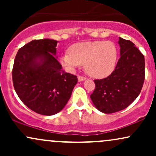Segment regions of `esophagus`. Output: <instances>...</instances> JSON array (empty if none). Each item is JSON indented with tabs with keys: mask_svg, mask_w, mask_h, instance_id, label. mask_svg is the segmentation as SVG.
Wrapping results in <instances>:
<instances>
[{
	"mask_svg": "<svg viewBox=\"0 0 156 156\" xmlns=\"http://www.w3.org/2000/svg\"><path fill=\"white\" fill-rule=\"evenodd\" d=\"M86 77H83V76H78V81H83V80H86Z\"/></svg>",
	"mask_w": 156,
	"mask_h": 156,
	"instance_id": "1",
	"label": "esophagus"
}]
</instances>
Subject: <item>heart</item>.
<instances>
[{
    "mask_svg": "<svg viewBox=\"0 0 156 156\" xmlns=\"http://www.w3.org/2000/svg\"><path fill=\"white\" fill-rule=\"evenodd\" d=\"M117 59V48L114 42L92 41L73 44L69 51L62 55L61 62L69 71H73L80 65H85V69L89 75L103 78L114 72Z\"/></svg>",
    "mask_w": 156,
    "mask_h": 156,
    "instance_id": "b5f03b06",
    "label": "heart"
}]
</instances>
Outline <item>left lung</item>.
Listing matches in <instances>:
<instances>
[{
    "label": "left lung",
    "instance_id": "left-lung-1",
    "mask_svg": "<svg viewBox=\"0 0 156 156\" xmlns=\"http://www.w3.org/2000/svg\"><path fill=\"white\" fill-rule=\"evenodd\" d=\"M120 58L110 76L94 80L90 95L94 106L105 114L123 110L140 94L144 80V56L130 40L119 37Z\"/></svg>",
    "mask_w": 156,
    "mask_h": 156
}]
</instances>
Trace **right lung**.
<instances>
[{"instance_id":"1","label":"right lung","mask_w":156,"mask_h":156,"mask_svg":"<svg viewBox=\"0 0 156 156\" xmlns=\"http://www.w3.org/2000/svg\"><path fill=\"white\" fill-rule=\"evenodd\" d=\"M57 41L34 39L20 48L12 69L14 88L31 110L50 116L62 110L78 82L58 62Z\"/></svg>"}]
</instances>
